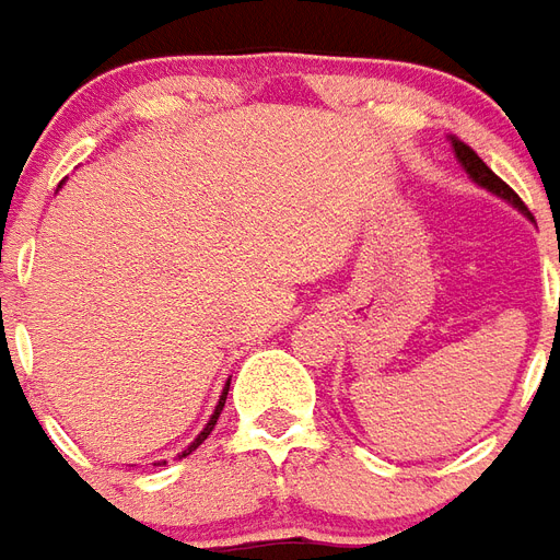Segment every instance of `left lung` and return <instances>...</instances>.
I'll use <instances>...</instances> for the list:
<instances>
[{"instance_id": "left-lung-1", "label": "left lung", "mask_w": 560, "mask_h": 560, "mask_svg": "<svg viewBox=\"0 0 560 560\" xmlns=\"http://www.w3.org/2000/svg\"><path fill=\"white\" fill-rule=\"evenodd\" d=\"M452 150H455V156H458V162H462L464 172L474 177V184H479V186H482V189H489V192H494V196L503 198V201H510L513 208H518V210H522V213H527V208H525V205H522V198L515 196L513 189L503 184L501 177L491 172L489 165L479 160V156H477V153H474V150H470V147L464 144V141H458V138H452ZM527 217H530V213H527Z\"/></svg>"}]
</instances>
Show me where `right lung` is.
I'll return each mask as SVG.
<instances>
[{"label":"right lung","mask_w":560,"mask_h":560,"mask_svg":"<svg viewBox=\"0 0 560 560\" xmlns=\"http://www.w3.org/2000/svg\"><path fill=\"white\" fill-rule=\"evenodd\" d=\"M225 395H229V383H225L223 395H220V400H217V410H213V416H210V419H208V425H205V431H201V434H198V438L192 440V443H189V446H186L184 452H180V458H184V455H189V452H196L198 446H201V443H205V440H208V434H210V431H213V425H217V419H220V413H223V407H225ZM162 464H165V462H162Z\"/></svg>","instance_id":"right-lung-1"}]
</instances>
